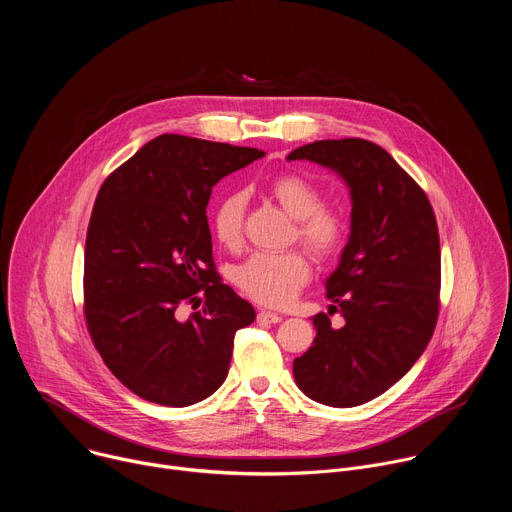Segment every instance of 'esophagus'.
Returning <instances> with one entry per match:
<instances>
[{
	"label": "esophagus",
	"mask_w": 512,
	"mask_h": 512,
	"mask_svg": "<svg viewBox=\"0 0 512 512\" xmlns=\"http://www.w3.org/2000/svg\"><path fill=\"white\" fill-rule=\"evenodd\" d=\"M257 320H259V322H269V324H277V322H281L283 318H281L279 314H273V312L261 310V312L257 314Z\"/></svg>",
	"instance_id": "34e87169"
}]
</instances>
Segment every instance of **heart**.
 Segmentation results:
<instances>
[{
  "instance_id": "b5f03b06",
  "label": "heart",
  "mask_w": 512,
  "mask_h": 512,
  "mask_svg": "<svg viewBox=\"0 0 512 512\" xmlns=\"http://www.w3.org/2000/svg\"><path fill=\"white\" fill-rule=\"evenodd\" d=\"M273 198L298 221V239L318 259L338 255L348 239L344 214L324 206V192L302 174H281L271 184ZM247 196L233 190L218 200L210 212V231L227 249H235L243 239ZM310 261L302 251L249 255L233 269V281L247 298L257 304L279 308L296 298L310 279Z\"/></svg>"
}]
</instances>
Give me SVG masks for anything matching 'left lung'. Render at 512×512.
Returning <instances> with one entry per match:
<instances>
[{
	"mask_svg": "<svg viewBox=\"0 0 512 512\" xmlns=\"http://www.w3.org/2000/svg\"><path fill=\"white\" fill-rule=\"evenodd\" d=\"M287 160L334 170L350 188V237L326 296L344 316L332 328L316 314L314 344L294 360L302 393L330 407H356L383 395L413 367L440 312V233L419 184L381 145L322 139Z\"/></svg>",
	"mask_w": 512,
	"mask_h": 512,
	"instance_id": "8db88e82",
	"label": "left lung"
}]
</instances>
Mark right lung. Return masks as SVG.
<instances>
[{
	"mask_svg": "<svg viewBox=\"0 0 512 512\" xmlns=\"http://www.w3.org/2000/svg\"><path fill=\"white\" fill-rule=\"evenodd\" d=\"M263 156L164 133L103 182L85 245V320L137 397L188 407L225 383L235 332L255 310L216 273L206 206L218 180ZM200 293L203 310L182 321Z\"/></svg>",
	"mask_w": 512,
	"mask_h": 512,
	"instance_id": "obj_1",
	"label": "right lung"
}]
</instances>
